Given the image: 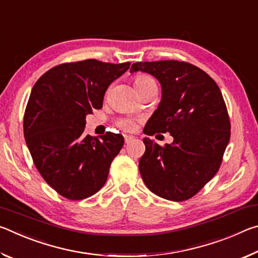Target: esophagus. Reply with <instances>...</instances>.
Segmentation results:
<instances>
[{"label":"esophagus","instance_id":"1","mask_svg":"<svg viewBox=\"0 0 258 258\" xmlns=\"http://www.w3.org/2000/svg\"><path fill=\"white\" fill-rule=\"evenodd\" d=\"M124 139H125V143H130V142L132 141V140L134 139V137H133V135L125 134V135H124Z\"/></svg>","mask_w":258,"mask_h":258}]
</instances>
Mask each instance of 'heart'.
<instances>
[{"label": "heart", "instance_id": "1", "mask_svg": "<svg viewBox=\"0 0 258 258\" xmlns=\"http://www.w3.org/2000/svg\"><path fill=\"white\" fill-rule=\"evenodd\" d=\"M151 83H155L154 80L147 75H138L134 78V86L137 91L145 89L146 86L151 84ZM118 126L121 130L127 131V132H132V131L137 128L138 121L133 118H124L118 121Z\"/></svg>", "mask_w": 258, "mask_h": 258}]
</instances>
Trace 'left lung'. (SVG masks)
<instances>
[{"mask_svg":"<svg viewBox=\"0 0 258 258\" xmlns=\"http://www.w3.org/2000/svg\"><path fill=\"white\" fill-rule=\"evenodd\" d=\"M161 85L158 108L147 121V135L168 132L171 145L143 139L139 169L148 189L161 198L183 202L203 189L220 168L230 141V119L215 81L194 64L176 60L135 62Z\"/></svg>","mask_w":258,"mask_h":258,"instance_id":"left-lung-1","label":"left lung"}]
</instances>
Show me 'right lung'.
Returning <instances> with one entry per match:
<instances>
[{
	"label": "right lung",
	"mask_w": 258,
	"mask_h": 258,
	"mask_svg": "<svg viewBox=\"0 0 258 258\" xmlns=\"http://www.w3.org/2000/svg\"><path fill=\"white\" fill-rule=\"evenodd\" d=\"M130 64L94 59L62 63L33 86L24 116L26 145L42 177L64 198L91 197L107 181L124 138L111 132L100 139L85 135V117L102 108L108 86Z\"/></svg>",
	"instance_id": "add662e5"
}]
</instances>
